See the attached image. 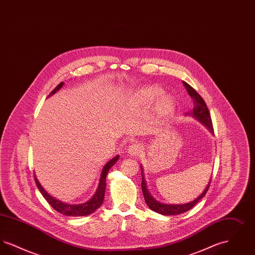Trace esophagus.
I'll list each match as a JSON object with an SVG mask.
<instances>
[{
	"label": "esophagus",
	"mask_w": 255,
	"mask_h": 255,
	"mask_svg": "<svg viewBox=\"0 0 255 255\" xmlns=\"http://www.w3.org/2000/svg\"><path fill=\"white\" fill-rule=\"evenodd\" d=\"M140 152H141V149H140L139 145H137V144H132V145L129 146L128 149H127V153L131 156H133V157L138 156L140 154Z\"/></svg>",
	"instance_id": "obj_1"
}]
</instances>
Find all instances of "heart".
I'll return each instance as SVG.
<instances>
[{
	"instance_id": "1",
	"label": "heart",
	"mask_w": 255,
	"mask_h": 255,
	"mask_svg": "<svg viewBox=\"0 0 255 255\" xmlns=\"http://www.w3.org/2000/svg\"><path fill=\"white\" fill-rule=\"evenodd\" d=\"M164 91L156 86H147L140 88L134 95V99L137 103L143 106L153 105L157 101L154 110L155 118L158 121L165 120L175 109V101L170 96H164Z\"/></svg>"
}]
</instances>
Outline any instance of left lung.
<instances>
[{
  "label": "left lung",
  "mask_w": 255,
  "mask_h": 255,
  "mask_svg": "<svg viewBox=\"0 0 255 255\" xmlns=\"http://www.w3.org/2000/svg\"><path fill=\"white\" fill-rule=\"evenodd\" d=\"M182 83L185 87L188 95L191 97V98H193V103H194V108L192 110V112L186 113V115H189V116L193 117L198 122H200L203 125H205L206 129L210 133H213V126H212L210 114H209V111L207 109L205 100L195 91L191 86L188 85L184 81ZM140 168H141V176H142L141 189H142V193L144 196V200H145L147 206H149L152 210L158 212L159 214L167 215V216L182 214L183 212H186L189 209H191L201 199H203L206 196V192L208 190V187H209V184L211 182V178H210L209 182L206 185V189L203 191L202 194L200 195L199 197H197L193 201H191L187 204H183V205H167V204L159 203L152 195L150 194V192L147 188V183H146L145 178H144L143 168H142L141 165H140Z\"/></svg>",
  "instance_id": "8db88e82"
}]
</instances>
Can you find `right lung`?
<instances>
[{"label":"right lung","mask_w":255,"mask_h":255,"mask_svg":"<svg viewBox=\"0 0 255 255\" xmlns=\"http://www.w3.org/2000/svg\"><path fill=\"white\" fill-rule=\"evenodd\" d=\"M64 85V82H61L60 84L50 93L49 97L54 95L57 91H59L61 88ZM120 155H117L115 158H112L109 160L101 171V175L99 178V182L97 185V190L93 197L83 204H78V205H70L63 203L59 200L53 198L44 189V187L40 184L38 181L36 176L35 177V182H36L37 187L40 190V192L44 196V198L47 200V202L51 206L52 208H54L56 211H58L61 214L66 215V216H72V217H78V216H87L95 212L97 208H99L100 206L103 204L104 201V195H105V189H106V177L108 175L110 168L116 164V162L119 160Z\"/></svg>","instance_id":"right-lung-1"}]
</instances>
